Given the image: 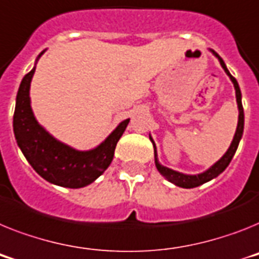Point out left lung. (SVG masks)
I'll return each instance as SVG.
<instances>
[{
  "instance_id": "8db88e82",
  "label": "left lung",
  "mask_w": 259,
  "mask_h": 259,
  "mask_svg": "<svg viewBox=\"0 0 259 259\" xmlns=\"http://www.w3.org/2000/svg\"><path fill=\"white\" fill-rule=\"evenodd\" d=\"M209 51L216 56L217 59H219V62H220L221 67L224 68L225 73L229 76L230 81L233 82L234 91H236L237 106H238V123H237V129H236V133H234L233 141H232V143H230V146L229 149L227 150V153L224 154V155L221 156L220 159L217 160L214 164H212L208 170H205L204 172L196 174V175H188V174L179 172V171H175L172 170V168H168V167L160 164L159 159H158V154H156L155 142H154L153 137L150 136V141L153 142V146H154V158H155V166L156 168H158V171H159L160 175L166 178L168 182H171V183L175 184V186L178 187H182V188H195V187L201 186V184L207 183V182H209V180L219 177V175H220V174L223 172L228 166H229L230 160H232V158H233L234 154H236L238 143H240L241 138H242V134H244L245 117H244V108H242V101H241L242 95H241L240 85H238V82H237V80L234 79L233 76L230 75V72L228 71L227 66H225L224 60L220 58V55H219L217 52H214L213 50H209Z\"/></svg>"
}]
</instances>
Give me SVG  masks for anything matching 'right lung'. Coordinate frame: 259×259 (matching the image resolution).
I'll use <instances>...</instances> for the list:
<instances>
[{
  "label": "right lung",
  "mask_w": 259,
  "mask_h": 259,
  "mask_svg": "<svg viewBox=\"0 0 259 259\" xmlns=\"http://www.w3.org/2000/svg\"><path fill=\"white\" fill-rule=\"evenodd\" d=\"M45 51L39 54L32 69L25 75L17 93L13 117L15 141L32 168L49 183L67 188H81L93 183L109 167L117 142L130 118L119 122L95 149L76 150L56 140L36 121L30 100V85L36 62Z\"/></svg>",
  "instance_id": "obj_1"
}]
</instances>
